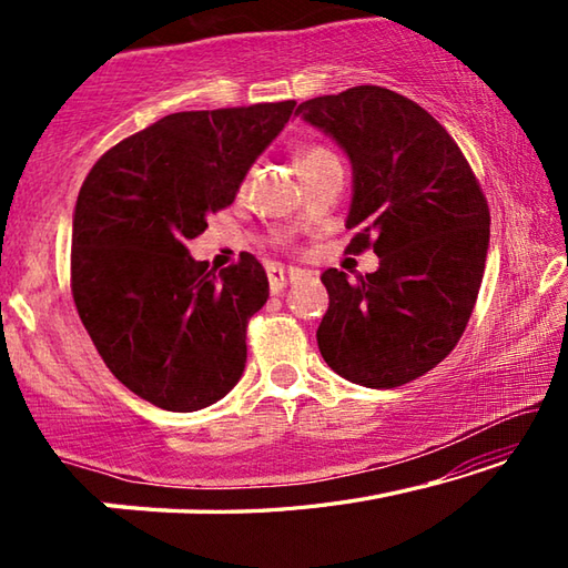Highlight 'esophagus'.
Returning <instances> with one entry per match:
<instances>
[{
  "label": "esophagus",
  "instance_id": "34e87169",
  "mask_svg": "<svg viewBox=\"0 0 568 568\" xmlns=\"http://www.w3.org/2000/svg\"><path fill=\"white\" fill-rule=\"evenodd\" d=\"M297 273L295 271H287V267L281 265H267V283H271V291L277 293L283 291V287L293 281Z\"/></svg>",
  "mask_w": 568,
  "mask_h": 568
}]
</instances>
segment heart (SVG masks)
Returning a JSON list of instances; mask_svg holds the SVG:
<instances>
[{
    "label": "heart",
    "instance_id": "b5f03b06",
    "mask_svg": "<svg viewBox=\"0 0 568 568\" xmlns=\"http://www.w3.org/2000/svg\"><path fill=\"white\" fill-rule=\"evenodd\" d=\"M321 155H331V152H325V150H321V148L305 150V152H303V155H301V162H305V160H313V158H321Z\"/></svg>",
    "mask_w": 568,
    "mask_h": 568
}]
</instances>
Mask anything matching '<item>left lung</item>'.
<instances>
[{"label":"left lung","instance_id":"8db88e82","mask_svg":"<svg viewBox=\"0 0 568 568\" xmlns=\"http://www.w3.org/2000/svg\"><path fill=\"white\" fill-rule=\"evenodd\" d=\"M353 165L348 250L373 247L376 273L328 267L318 325L325 363L365 388L416 381L456 348L488 250V203L444 124L398 92L361 84L297 104Z\"/></svg>","mask_w":568,"mask_h":568}]
</instances>
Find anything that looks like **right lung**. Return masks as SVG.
I'll list each match as a JSON object with an SVG mask.
<instances>
[{
  "label": "right lung",
  "instance_id": "right-lung-1",
  "mask_svg": "<svg viewBox=\"0 0 568 568\" xmlns=\"http://www.w3.org/2000/svg\"><path fill=\"white\" fill-rule=\"evenodd\" d=\"M293 100L175 112L94 162L72 217V297L94 348L122 386L190 413L233 390L245 371L247 321L267 275L243 253L217 275L187 240L233 203L277 138Z\"/></svg>",
  "mask_w": 568,
  "mask_h": 568
}]
</instances>
